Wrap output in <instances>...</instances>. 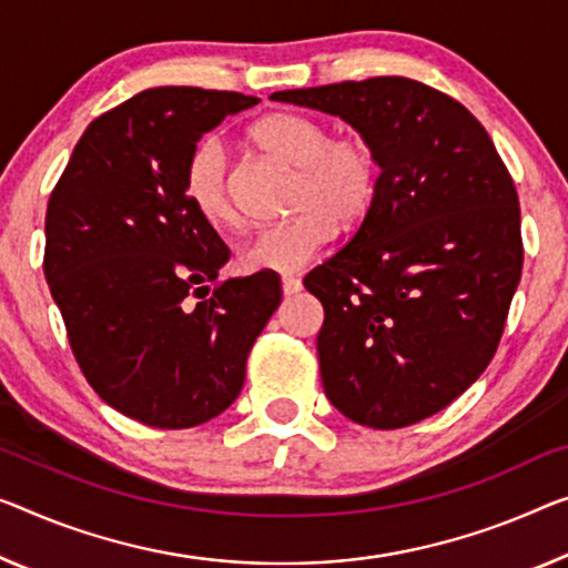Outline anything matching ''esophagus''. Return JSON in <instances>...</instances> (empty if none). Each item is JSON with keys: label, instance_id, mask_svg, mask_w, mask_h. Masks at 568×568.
Returning <instances> with one entry per match:
<instances>
[{"label": "esophagus", "instance_id": "obj_1", "mask_svg": "<svg viewBox=\"0 0 568 568\" xmlns=\"http://www.w3.org/2000/svg\"><path fill=\"white\" fill-rule=\"evenodd\" d=\"M282 292L286 296H292L296 292H302V282L296 276H282Z\"/></svg>", "mask_w": 568, "mask_h": 568}]
</instances>
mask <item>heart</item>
<instances>
[{
    "instance_id": "obj_1",
    "label": "heart",
    "mask_w": 568,
    "mask_h": 568,
    "mask_svg": "<svg viewBox=\"0 0 568 568\" xmlns=\"http://www.w3.org/2000/svg\"><path fill=\"white\" fill-rule=\"evenodd\" d=\"M248 136L258 150L296 170L290 200L296 213L258 229L243 243L239 261L246 272L290 274L320 254L333 229L347 231L368 215L378 190V156L368 136H329L320 119L302 113H268ZM182 193L205 223L217 229L235 223L229 160L217 139H203L187 154Z\"/></svg>"
}]
</instances>
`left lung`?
Returning <instances> with one entry per match:
<instances>
[{"instance_id": "left-lung-1", "label": "left lung", "mask_w": 568, "mask_h": 568, "mask_svg": "<svg viewBox=\"0 0 568 568\" xmlns=\"http://www.w3.org/2000/svg\"><path fill=\"white\" fill-rule=\"evenodd\" d=\"M347 121L378 156V190L353 239L304 276L325 307V394L371 429H400L473 386L500 343L523 268L513 178L459 101L381 75L276 91Z\"/></svg>"}]
</instances>
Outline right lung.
Returning a JSON list of instances; mask_svg holds the SVG:
<instances>
[{"mask_svg":"<svg viewBox=\"0 0 568 568\" xmlns=\"http://www.w3.org/2000/svg\"><path fill=\"white\" fill-rule=\"evenodd\" d=\"M256 95L164 85L93 119L52 190L45 278L85 381L156 429L223 414L282 302L272 272L217 282L231 251L182 193L187 154Z\"/></svg>","mask_w":568,"mask_h":568,"instance_id":"obj_1","label":"right lung"}]
</instances>
